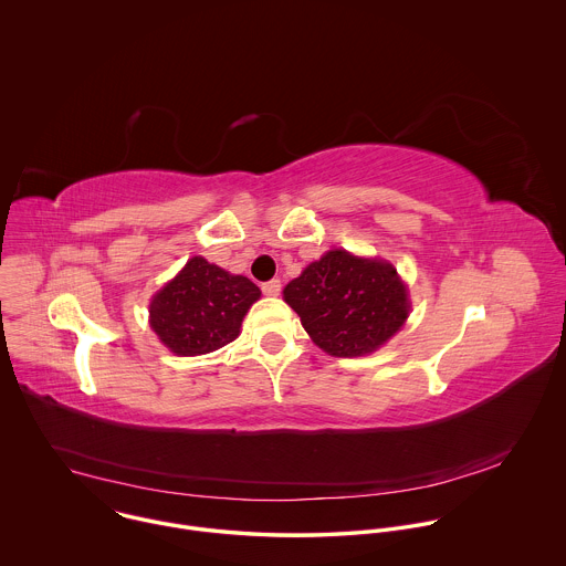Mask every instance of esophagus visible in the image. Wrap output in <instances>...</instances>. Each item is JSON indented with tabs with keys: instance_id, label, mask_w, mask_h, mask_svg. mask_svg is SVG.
<instances>
[{
	"instance_id": "obj_1",
	"label": "esophagus",
	"mask_w": 566,
	"mask_h": 566,
	"mask_svg": "<svg viewBox=\"0 0 566 566\" xmlns=\"http://www.w3.org/2000/svg\"><path fill=\"white\" fill-rule=\"evenodd\" d=\"M261 292H263L265 296H279V292H281V281H279V279H272V281L263 283V285H261Z\"/></svg>"
}]
</instances>
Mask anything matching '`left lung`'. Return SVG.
Here are the masks:
<instances>
[{"label": "left lung", "mask_w": 566, "mask_h": 566, "mask_svg": "<svg viewBox=\"0 0 566 566\" xmlns=\"http://www.w3.org/2000/svg\"><path fill=\"white\" fill-rule=\"evenodd\" d=\"M310 337L333 357H359L384 346L409 316L397 268L333 248L283 290Z\"/></svg>", "instance_id": "obj_1"}]
</instances>
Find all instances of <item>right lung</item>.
Instances as JSON below:
<instances>
[{
  "mask_svg": "<svg viewBox=\"0 0 566 566\" xmlns=\"http://www.w3.org/2000/svg\"><path fill=\"white\" fill-rule=\"evenodd\" d=\"M259 296L250 279L193 256L153 296L150 326L171 353L205 355L240 335L243 316Z\"/></svg>",
  "mask_w": 566,
  "mask_h": 566,
  "instance_id": "right-lung-1",
  "label": "right lung"
}]
</instances>
